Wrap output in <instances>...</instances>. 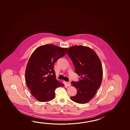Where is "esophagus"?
I'll list each match as a JSON object with an SVG mask.
<instances>
[{
  "label": "esophagus",
  "instance_id": "34e87169",
  "mask_svg": "<svg viewBox=\"0 0 130 130\" xmlns=\"http://www.w3.org/2000/svg\"><path fill=\"white\" fill-rule=\"evenodd\" d=\"M66 84H67V86H68V87H69V86H70V82H67V83H66Z\"/></svg>",
  "mask_w": 130,
  "mask_h": 130
}]
</instances>
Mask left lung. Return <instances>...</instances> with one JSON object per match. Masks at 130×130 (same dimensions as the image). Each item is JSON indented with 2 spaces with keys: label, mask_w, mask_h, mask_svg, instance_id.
Masks as SVG:
<instances>
[{
  "label": "left lung",
  "mask_w": 130,
  "mask_h": 130,
  "mask_svg": "<svg viewBox=\"0 0 130 130\" xmlns=\"http://www.w3.org/2000/svg\"><path fill=\"white\" fill-rule=\"evenodd\" d=\"M67 54L73 63L76 73L81 77L78 81L71 83L77 93L71 99L79 104L87 103L96 95L102 83L101 62L96 53L89 47L72 46Z\"/></svg>",
  "instance_id": "obj_1"
}]
</instances>
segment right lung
Segmentation results:
<instances>
[{"mask_svg":"<svg viewBox=\"0 0 130 130\" xmlns=\"http://www.w3.org/2000/svg\"><path fill=\"white\" fill-rule=\"evenodd\" d=\"M68 50V48L47 44L38 47L32 53L26 69V83L32 95L38 101L53 100L56 89L64 86L56 80L54 64Z\"/></svg>","mask_w":130,"mask_h":130,"instance_id":"add662e5","label":"right lung"}]
</instances>
